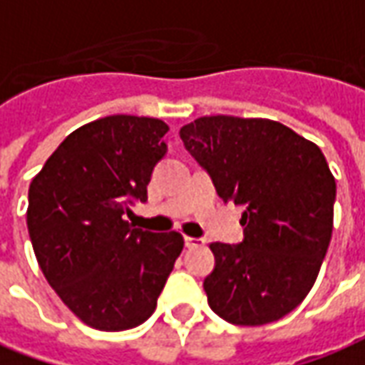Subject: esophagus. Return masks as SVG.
I'll return each instance as SVG.
<instances>
[{
	"mask_svg": "<svg viewBox=\"0 0 365 365\" xmlns=\"http://www.w3.org/2000/svg\"><path fill=\"white\" fill-rule=\"evenodd\" d=\"M183 243H185L187 249H193V247H200V245H203V239H197V237H185V239H183Z\"/></svg>",
	"mask_w": 365,
	"mask_h": 365,
	"instance_id": "1",
	"label": "esophagus"
}]
</instances>
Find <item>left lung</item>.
I'll list each match as a JSON object with an SVG mask.
<instances>
[{
  "label": "left lung",
  "mask_w": 365,
  "mask_h": 365,
  "mask_svg": "<svg viewBox=\"0 0 365 365\" xmlns=\"http://www.w3.org/2000/svg\"><path fill=\"white\" fill-rule=\"evenodd\" d=\"M180 138L219 197L243 207V241L211 243L209 307L237 326L280 320L310 292L332 237L336 182L324 154L267 118L203 116Z\"/></svg>",
  "instance_id": "8db88e82"
}]
</instances>
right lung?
Here are the masks:
<instances>
[{
	"instance_id": "add662e5",
	"label": "right lung",
	"mask_w": 365,
	"mask_h": 365,
	"mask_svg": "<svg viewBox=\"0 0 365 365\" xmlns=\"http://www.w3.org/2000/svg\"><path fill=\"white\" fill-rule=\"evenodd\" d=\"M168 124L114 114L76 128L29 185L27 229L45 279L73 314L104 332L146 322L183 249L180 233L124 221L148 200Z\"/></svg>"
}]
</instances>
